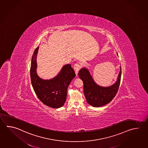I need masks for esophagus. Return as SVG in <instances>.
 Listing matches in <instances>:
<instances>
[{
    "label": "esophagus",
    "instance_id": "esophagus-1",
    "mask_svg": "<svg viewBox=\"0 0 148 148\" xmlns=\"http://www.w3.org/2000/svg\"><path fill=\"white\" fill-rule=\"evenodd\" d=\"M73 68H74V70L75 72L76 75H77V74H78L79 70H80L81 66H80V65H79V64H75L74 65V67H73Z\"/></svg>",
    "mask_w": 148,
    "mask_h": 148
}]
</instances>
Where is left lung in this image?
<instances>
[{
    "instance_id": "left-lung-1",
    "label": "left lung",
    "mask_w": 148,
    "mask_h": 148,
    "mask_svg": "<svg viewBox=\"0 0 148 148\" xmlns=\"http://www.w3.org/2000/svg\"><path fill=\"white\" fill-rule=\"evenodd\" d=\"M121 75V68L120 66V72L114 84L110 86H101L95 83L87 68L84 67L81 69L78 76L83 82L84 95L87 103L95 107L104 106L109 103L118 92Z\"/></svg>"
}]
</instances>
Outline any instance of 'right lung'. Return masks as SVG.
Segmentation results:
<instances>
[{
  "label": "right lung",
  "instance_id": "right-lung-1",
  "mask_svg": "<svg viewBox=\"0 0 148 148\" xmlns=\"http://www.w3.org/2000/svg\"><path fill=\"white\" fill-rule=\"evenodd\" d=\"M37 47L31 59L30 77L34 90L39 99L45 105L59 108L64 105L67 97V89L71 82L75 77V72L71 64H65L54 77L44 79L37 72L36 56L39 50Z\"/></svg>",
  "mask_w": 148,
  "mask_h": 148
}]
</instances>
